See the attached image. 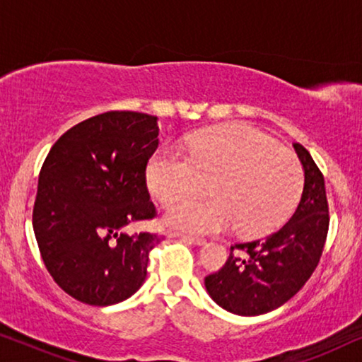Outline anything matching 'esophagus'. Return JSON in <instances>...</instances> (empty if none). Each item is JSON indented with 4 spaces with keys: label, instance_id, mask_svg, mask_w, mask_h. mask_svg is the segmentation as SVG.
Here are the masks:
<instances>
[{
    "label": "esophagus",
    "instance_id": "obj_1",
    "mask_svg": "<svg viewBox=\"0 0 362 362\" xmlns=\"http://www.w3.org/2000/svg\"><path fill=\"white\" fill-rule=\"evenodd\" d=\"M173 237H176V239H180V240L189 242V244H196V245H202L206 242V239H202V237L182 234V232H175V234H173Z\"/></svg>",
    "mask_w": 362,
    "mask_h": 362
}]
</instances>
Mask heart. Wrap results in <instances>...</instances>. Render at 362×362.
I'll list each match as a JSON object with an SVG mask.
<instances>
[{"mask_svg":"<svg viewBox=\"0 0 362 362\" xmlns=\"http://www.w3.org/2000/svg\"><path fill=\"white\" fill-rule=\"evenodd\" d=\"M303 166L293 151L250 125L199 132L186 156L161 148L146 168L150 192L171 207L199 196L209 182L212 199L191 201L166 216V224L196 232L226 230L255 237L284 224L303 189Z\"/></svg>","mask_w":362,"mask_h":362,"instance_id":"1","label":"heart"}]
</instances>
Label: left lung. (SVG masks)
<instances>
[{
	"mask_svg": "<svg viewBox=\"0 0 362 362\" xmlns=\"http://www.w3.org/2000/svg\"><path fill=\"white\" fill-rule=\"evenodd\" d=\"M305 170L303 194L290 221L265 239L237 242L221 270L206 276L207 293L242 316L269 313L301 290L321 259L329 227L325 177L308 150L293 143Z\"/></svg>",
	"mask_w": 362,
	"mask_h": 362,
	"instance_id": "1",
	"label": "left lung"
}]
</instances>
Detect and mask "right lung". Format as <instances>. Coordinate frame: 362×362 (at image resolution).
<instances>
[{"label": "right lung", "instance_id": "1", "mask_svg": "<svg viewBox=\"0 0 362 362\" xmlns=\"http://www.w3.org/2000/svg\"><path fill=\"white\" fill-rule=\"evenodd\" d=\"M158 132L148 113L105 112L67 130L44 160L34 235L54 281L82 303L115 305L145 281L161 235L123 227L156 217L146 165Z\"/></svg>", "mask_w": 362, "mask_h": 362}]
</instances>
